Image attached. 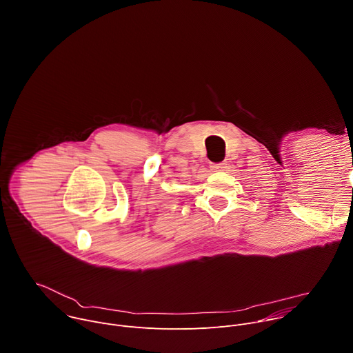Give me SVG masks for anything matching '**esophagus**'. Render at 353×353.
<instances>
[{
  "label": "esophagus",
  "instance_id": "1",
  "mask_svg": "<svg viewBox=\"0 0 353 353\" xmlns=\"http://www.w3.org/2000/svg\"><path fill=\"white\" fill-rule=\"evenodd\" d=\"M210 168H211V170L218 172V170H225L228 166H226V163H225V162H221V163H211V165H210Z\"/></svg>",
  "mask_w": 353,
  "mask_h": 353
}]
</instances>
